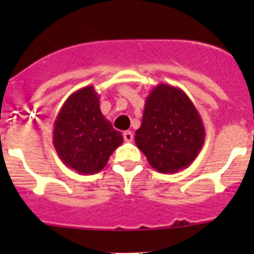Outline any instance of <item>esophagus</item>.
Returning <instances> with one entry per match:
<instances>
[{
	"label": "esophagus",
	"instance_id": "esophagus-1",
	"mask_svg": "<svg viewBox=\"0 0 254 254\" xmlns=\"http://www.w3.org/2000/svg\"><path fill=\"white\" fill-rule=\"evenodd\" d=\"M123 138H125L126 142H131L133 140V133L131 131H125L123 132Z\"/></svg>",
	"mask_w": 254,
	"mask_h": 254
}]
</instances>
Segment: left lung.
Listing matches in <instances>:
<instances>
[{"mask_svg":"<svg viewBox=\"0 0 254 254\" xmlns=\"http://www.w3.org/2000/svg\"><path fill=\"white\" fill-rule=\"evenodd\" d=\"M134 142L155 170L173 174L197 158L205 142V127L185 91L159 84L147 95Z\"/></svg>","mask_w":254,"mask_h":254,"instance_id":"obj_1","label":"left lung"}]
</instances>
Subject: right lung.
I'll list each match as a JSON object with an SVG mask.
<instances>
[{
    "label": "right lung",
    "mask_w": 254,
    "mask_h": 254,
    "mask_svg": "<svg viewBox=\"0 0 254 254\" xmlns=\"http://www.w3.org/2000/svg\"><path fill=\"white\" fill-rule=\"evenodd\" d=\"M122 142V133L102 114L94 86L71 94L58 112L53 145L64 165L80 174L100 172Z\"/></svg>",
    "instance_id": "obj_1"
}]
</instances>
